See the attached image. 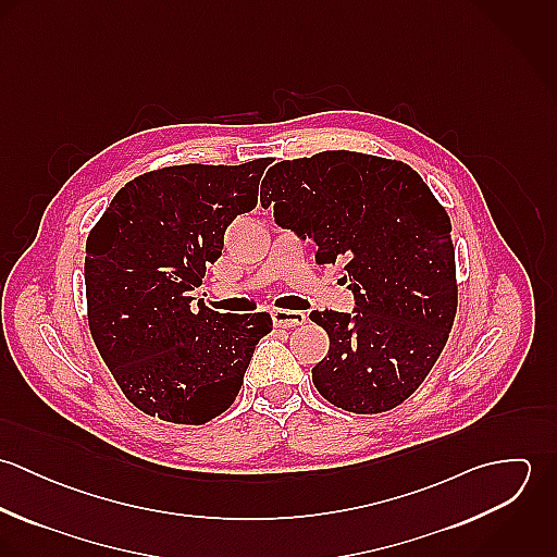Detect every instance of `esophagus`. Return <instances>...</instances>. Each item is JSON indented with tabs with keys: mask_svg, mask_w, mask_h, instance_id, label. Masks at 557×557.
I'll return each mask as SVG.
<instances>
[{
	"mask_svg": "<svg viewBox=\"0 0 557 557\" xmlns=\"http://www.w3.org/2000/svg\"><path fill=\"white\" fill-rule=\"evenodd\" d=\"M272 321L276 327H296V325H302L307 321V315L300 313V311H283V309H276L272 313Z\"/></svg>",
	"mask_w": 557,
	"mask_h": 557,
	"instance_id": "obj_1",
	"label": "esophagus"
}]
</instances>
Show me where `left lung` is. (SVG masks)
Returning <instances> with one entry per match:
<instances>
[{"label": "left lung", "instance_id": "1", "mask_svg": "<svg viewBox=\"0 0 557 557\" xmlns=\"http://www.w3.org/2000/svg\"><path fill=\"white\" fill-rule=\"evenodd\" d=\"M263 182L261 206L318 244L319 265L345 261L354 292V313H311L330 338L313 367L319 395L354 413L397 407L437 362L457 315L444 206L409 164L347 150L281 160Z\"/></svg>", "mask_w": 557, "mask_h": 557}]
</instances>
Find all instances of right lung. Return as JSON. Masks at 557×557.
<instances>
[{
  "mask_svg": "<svg viewBox=\"0 0 557 557\" xmlns=\"http://www.w3.org/2000/svg\"><path fill=\"white\" fill-rule=\"evenodd\" d=\"M268 162L148 171L117 190L87 236L91 338L124 397L148 416L203 424L227 411L272 330L268 313L190 307L225 230L257 206Z\"/></svg>",
  "mask_w": 557,
  "mask_h": 557,
  "instance_id": "obj_1",
  "label": "right lung"
}]
</instances>
